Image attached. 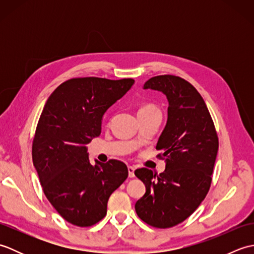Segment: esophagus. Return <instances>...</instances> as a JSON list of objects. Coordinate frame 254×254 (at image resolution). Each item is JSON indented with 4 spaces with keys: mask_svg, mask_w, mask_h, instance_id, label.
<instances>
[{
    "mask_svg": "<svg viewBox=\"0 0 254 254\" xmlns=\"http://www.w3.org/2000/svg\"><path fill=\"white\" fill-rule=\"evenodd\" d=\"M127 171H128V177H130V178L135 177V175H134V171H135V168H134V167L128 166L127 167Z\"/></svg>",
    "mask_w": 254,
    "mask_h": 254,
    "instance_id": "34e87169",
    "label": "esophagus"
}]
</instances>
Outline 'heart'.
I'll return each instance as SVG.
<instances>
[{
    "mask_svg": "<svg viewBox=\"0 0 254 254\" xmlns=\"http://www.w3.org/2000/svg\"><path fill=\"white\" fill-rule=\"evenodd\" d=\"M145 109H154V107H152V106H145V107H142L139 110H145Z\"/></svg>",
    "mask_w": 254,
    "mask_h": 254,
    "instance_id": "heart-1",
    "label": "heart"
}]
</instances>
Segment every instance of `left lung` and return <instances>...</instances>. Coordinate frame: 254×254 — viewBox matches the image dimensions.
<instances>
[{
    "instance_id": "1",
    "label": "left lung",
    "mask_w": 254,
    "mask_h": 254,
    "mask_svg": "<svg viewBox=\"0 0 254 254\" xmlns=\"http://www.w3.org/2000/svg\"><path fill=\"white\" fill-rule=\"evenodd\" d=\"M143 88L160 91L168 100L167 123L156 145L164 152L166 169L159 177L147 168L134 172L146 188L135 210L153 227L169 228L186 220L206 196L218 137L202 96L186 79L160 75Z\"/></svg>"
}]
</instances>
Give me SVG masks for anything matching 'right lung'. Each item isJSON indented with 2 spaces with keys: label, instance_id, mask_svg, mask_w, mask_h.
I'll list each match as a JSON object with an SVG mask.
<instances>
[{
  "label": "right lung",
  "instance_id": "right-lung-1",
  "mask_svg": "<svg viewBox=\"0 0 254 254\" xmlns=\"http://www.w3.org/2000/svg\"><path fill=\"white\" fill-rule=\"evenodd\" d=\"M134 79L72 78L48 98L38 122L32 161L47 198L78 227L106 216L113 191L127 178L120 160L89 161L87 144L101 133L106 111L132 88Z\"/></svg>",
  "mask_w": 254,
  "mask_h": 254
}]
</instances>
